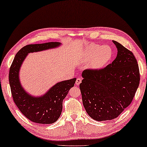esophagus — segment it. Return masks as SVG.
Masks as SVG:
<instances>
[{"instance_id":"obj_1","label":"esophagus","mask_w":147,"mask_h":147,"mask_svg":"<svg viewBox=\"0 0 147 147\" xmlns=\"http://www.w3.org/2000/svg\"><path fill=\"white\" fill-rule=\"evenodd\" d=\"M81 82H82V79L80 78H77V79H76V84L77 86H79L80 84V83H81Z\"/></svg>"}]
</instances>
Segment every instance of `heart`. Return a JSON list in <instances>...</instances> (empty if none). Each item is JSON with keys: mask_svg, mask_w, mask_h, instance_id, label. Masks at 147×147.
I'll use <instances>...</instances> for the list:
<instances>
[{"mask_svg": "<svg viewBox=\"0 0 147 147\" xmlns=\"http://www.w3.org/2000/svg\"><path fill=\"white\" fill-rule=\"evenodd\" d=\"M112 55L113 52L110 46L103 45L100 47L98 45L92 44L85 51L84 61H91V67L95 69H100L109 63Z\"/></svg>", "mask_w": 147, "mask_h": 147, "instance_id": "obj_1", "label": "heart"}]
</instances>
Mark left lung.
<instances>
[{"label":"left lung","instance_id":"8db88e82","mask_svg":"<svg viewBox=\"0 0 147 147\" xmlns=\"http://www.w3.org/2000/svg\"><path fill=\"white\" fill-rule=\"evenodd\" d=\"M116 59L100 69H85L80 84L82 102L97 121L118 117L131 103L140 83L138 65L132 51L116 41Z\"/></svg>","mask_w":147,"mask_h":147}]
</instances>
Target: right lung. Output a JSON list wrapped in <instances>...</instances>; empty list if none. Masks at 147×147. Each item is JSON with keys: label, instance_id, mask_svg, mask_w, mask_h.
Returning a JSON list of instances; mask_svg holds the SVG:
<instances>
[{"label": "right lung", "instance_id": "obj_1", "mask_svg": "<svg viewBox=\"0 0 147 147\" xmlns=\"http://www.w3.org/2000/svg\"><path fill=\"white\" fill-rule=\"evenodd\" d=\"M59 42L27 45L16 54L9 70V84L16 106L21 113L31 121L39 124H52L61 115L63 100L69 90L74 87L76 78L60 82L40 97L29 95L19 81L20 67L29 53L41 51L58 47Z\"/></svg>", "mask_w": 147, "mask_h": 147}]
</instances>
